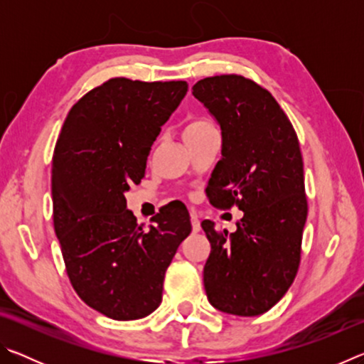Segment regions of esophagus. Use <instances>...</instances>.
Masks as SVG:
<instances>
[{
	"label": "esophagus",
	"instance_id": "1",
	"mask_svg": "<svg viewBox=\"0 0 364 364\" xmlns=\"http://www.w3.org/2000/svg\"><path fill=\"white\" fill-rule=\"evenodd\" d=\"M191 225H193V232H199L200 231V221L197 218V215H191Z\"/></svg>",
	"mask_w": 364,
	"mask_h": 364
}]
</instances>
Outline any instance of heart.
<instances>
[{"instance_id": "b5f03b06", "label": "heart", "mask_w": 364, "mask_h": 364, "mask_svg": "<svg viewBox=\"0 0 364 364\" xmlns=\"http://www.w3.org/2000/svg\"><path fill=\"white\" fill-rule=\"evenodd\" d=\"M215 130L213 123L205 119V117H196V119H191L186 127H184V138H194V136H200L207 132Z\"/></svg>"}]
</instances>
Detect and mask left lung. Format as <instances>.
<instances>
[{
	"mask_svg": "<svg viewBox=\"0 0 364 364\" xmlns=\"http://www.w3.org/2000/svg\"><path fill=\"white\" fill-rule=\"evenodd\" d=\"M193 95L223 136V157L207 186L210 204L244 212L234 232L202 221L212 247L207 297L220 311L258 316L284 297L300 264L308 204L297 133L278 101L250 78L207 77Z\"/></svg>",
	"mask_w": 364,
	"mask_h": 364,
	"instance_id": "left-lung-1",
	"label": "left lung"
}]
</instances>
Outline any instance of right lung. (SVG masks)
<instances>
[{"mask_svg": "<svg viewBox=\"0 0 364 364\" xmlns=\"http://www.w3.org/2000/svg\"><path fill=\"white\" fill-rule=\"evenodd\" d=\"M186 91L181 80L110 78L73 104L54 147L53 221L67 276L107 318L130 321L156 310L165 271L193 230L186 207L165 205L146 228L125 199Z\"/></svg>", "mask_w": 364, "mask_h": 364, "instance_id": "right-lung-1", "label": "right lung"}]
</instances>
